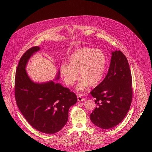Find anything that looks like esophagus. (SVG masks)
Wrapping results in <instances>:
<instances>
[{
	"label": "esophagus",
	"instance_id": "obj_1",
	"mask_svg": "<svg viewBox=\"0 0 152 152\" xmlns=\"http://www.w3.org/2000/svg\"><path fill=\"white\" fill-rule=\"evenodd\" d=\"M85 100H86L85 98H83V97L81 96V94H77V100H78V101L80 102V101H84Z\"/></svg>",
	"mask_w": 152,
	"mask_h": 152
}]
</instances>
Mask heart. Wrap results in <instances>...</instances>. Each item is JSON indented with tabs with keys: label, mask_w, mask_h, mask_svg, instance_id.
<instances>
[{
	"label": "heart",
	"mask_w": 152,
	"mask_h": 152,
	"mask_svg": "<svg viewBox=\"0 0 152 152\" xmlns=\"http://www.w3.org/2000/svg\"><path fill=\"white\" fill-rule=\"evenodd\" d=\"M69 64H63L60 72L67 86H72L80 76L77 90L83 92L88 87L97 85L102 79L106 66V56L99 49L83 47L73 52L68 58Z\"/></svg>",
	"instance_id": "1"
}]
</instances>
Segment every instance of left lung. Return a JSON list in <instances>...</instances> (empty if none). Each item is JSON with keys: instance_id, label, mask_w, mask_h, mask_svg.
<instances>
[{"instance_id": "1", "label": "left lung", "mask_w": 152, "mask_h": 152, "mask_svg": "<svg viewBox=\"0 0 152 152\" xmlns=\"http://www.w3.org/2000/svg\"><path fill=\"white\" fill-rule=\"evenodd\" d=\"M112 55L107 76L90 92L97 105L91 120L104 129L121 123L132 101V78L128 60L121 51L112 52Z\"/></svg>"}]
</instances>
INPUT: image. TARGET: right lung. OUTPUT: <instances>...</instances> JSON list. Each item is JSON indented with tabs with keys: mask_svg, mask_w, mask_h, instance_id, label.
<instances>
[{
	"mask_svg": "<svg viewBox=\"0 0 152 152\" xmlns=\"http://www.w3.org/2000/svg\"><path fill=\"white\" fill-rule=\"evenodd\" d=\"M39 50L37 46L33 47L20 58L16 70L15 98L22 115L33 128L53 134L67 123L68 110L77 102V96L69 88L53 81L39 84L29 79L26 66L30 57Z\"/></svg>",
	"mask_w": 152,
	"mask_h": 152,
	"instance_id": "right-lung-1",
	"label": "right lung"
}]
</instances>
